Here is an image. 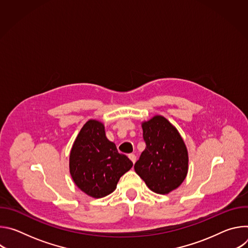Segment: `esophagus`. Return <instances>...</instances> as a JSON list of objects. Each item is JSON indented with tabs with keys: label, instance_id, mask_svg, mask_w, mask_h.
Segmentation results:
<instances>
[{
	"label": "esophagus",
	"instance_id": "1",
	"mask_svg": "<svg viewBox=\"0 0 248 248\" xmlns=\"http://www.w3.org/2000/svg\"><path fill=\"white\" fill-rule=\"evenodd\" d=\"M128 158L132 161L133 164L136 162V156H135L134 154H132V153H131V154H128Z\"/></svg>",
	"mask_w": 248,
	"mask_h": 248
}]
</instances>
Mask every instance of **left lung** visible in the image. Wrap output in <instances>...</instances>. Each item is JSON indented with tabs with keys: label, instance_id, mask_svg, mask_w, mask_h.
<instances>
[{
	"label": "left lung",
	"instance_id": "left-lung-1",
	"mask_svg": "<svg viewBox=\"0 0 248 248\" xmlns=\"http://www.w3.org/2000/svg\"><path fill=\"white\" fill-rule=\"evenodd\" d=\"M145 150L134 164L136 173L154 192L167 194L185 181L188 155L178 130L164 117L142 124Z\"/></svg>",
	"mask_w": 248,
	"mask_h": 248
}]
</instances>
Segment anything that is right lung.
Instances as JSON below:
<instances>
[{
  "label": "right lung",
  "mask_w": 248,
  "mask_h": 248,
  "mask_svg": "<svg viewBox=\"0 0 248 248\" xmlns=\"http://www.w3.org/2000/svg\"><path fill=\"white\" fill-rule=\"evenodd\" d=\"M132 165L106 137L103 124L93 120L81 128L69 156V170L74 182L94 198L112 193L121 176Z\"/></svg>",
  "instance_id": "right-lung-1"
}]
</instances>
